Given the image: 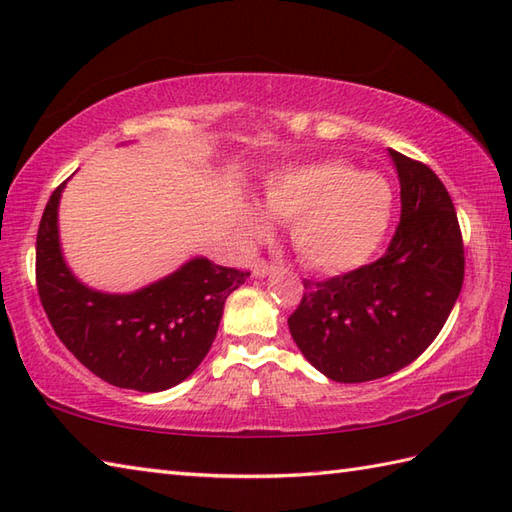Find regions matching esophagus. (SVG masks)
<instances>
[{
	"label": "esophagus",
	"instance_id": "esophagus-1",
	"mask_svg": "<svg viewBox=\"0 0 512 512\" xmlns=\"http://www.w3.org/2000/svg\"><path fill=\"white\" fill-rule=\"evenodd\" d=\"M275 270H277L275 264L257 262V264L253 266V275H255V277H266V275H270V273H275Z\"/></svg>",
	"mask_w": 512,
	"mask_h": 512
}]
</instances>
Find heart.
<instances>
[{"mask_svg":"<svg viewBox=\"0 0 512 512\" xmlns=\"http://www.w3.org/2000/svg\"><path fill=\"white\" fill-rule=\"evenodd\" d=\"M266 210L290 224L302 262L319 273H344L377 253L393 219V188L382 175L359 173L346 162L290 168L270 179ZM246 228L266 233V219L246 210Z\"/></svg>","mask_w":512,"mask_h":512,"instance_id":"b5f03b06","label":"heart"}]
</instances>
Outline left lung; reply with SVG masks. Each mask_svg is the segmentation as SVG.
<instances>
[{
    "mask_svg": "<svg viewBox=\"0 0 512 512\" xmlns=\"http://www.w3.org/2000/svg\"><path fill=\"white\" fill-rule=\"evenodd\" d=\"M402 215L375 262L304 282L288 317L302 355L319 373L359 384L408 366L444 328L464 284V239L446 186L424 162L390 148Z\"/></svg>",
    "mask_w": 512,
    "mask_h": 512,
    "instance_id": "1",
    "label": "left lung"
}]
</instances>
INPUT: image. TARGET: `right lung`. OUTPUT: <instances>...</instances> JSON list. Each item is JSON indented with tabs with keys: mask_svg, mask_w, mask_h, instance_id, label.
I'll use <instances>...</instances> for the list:
<instances>
[{
	"mask_svg": "<svg viewBox=\"0 0 512 512\" xmlns=\"http://www.w3.org/2000/svg\"><path fill=\"white\" fill-rule=\"evenodd\" d=\"M62 188L44 208L35 250L39 302L59 342L117 388L159 393L184 382L213 346L226 297L250 273L197 257L137 293L90 290L73 277L59 250Z\"/></svg>",
	"mask_w": 512,
	"mask_h": 512,
	"instance_id": "right-lung-1",
	"label": "right lung"
}]
</instances>
